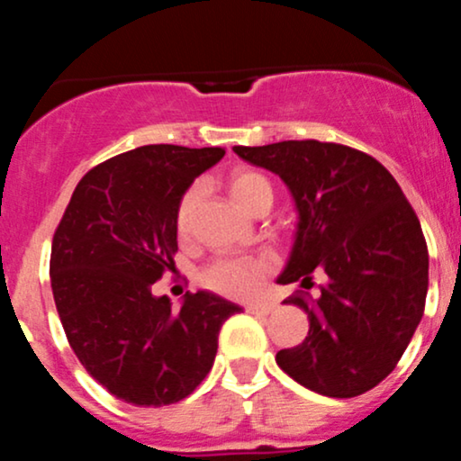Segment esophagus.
I'll return each mask as SVG.
<instances>
[{
  "label": "esophagus",
  "instance_id": "1",
  "mask_svg": "<svg viewBox=\"0 0 461 461\" xmlns=\"http://www.w3.org/2000/svg\"><path fill=\"white\" fill-rule=\"evenodd\" d=\"M275 310H277V305L273 301H256V303L247 305V312H251V314H271Z\"/></svg>",
  "mask_w": 461,
  "mask_h": 461
}]
</instances>
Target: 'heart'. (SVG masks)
<instances>
[{"label": "heart", "instance_id": "obj_1", "mask_svg": "<svg viewBox=\"0 0 461 461\" xmlns=\"http://www.w3.org/2000/svg\"><path fill=\"white\" fill-rule=\"evenodd\" d=\"M231 199L240 205L245 212H251L258 203H271L273 188L271 182L262 173L251 171V168H238L227 179ZM203 199V186L193 184L186 193L182 194L176 212L177 234L186 238L193 230L194 214ZM273 271V260L268 256H236V258H221L210 264L203 271V284L214 293L225 294V297H251L258 293L264 277Z\"/></svg>", "mask_w": 461, "mask_h": 461}]
</instances>
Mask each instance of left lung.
Segmentation results:
<instances>
[{
	"label": "left lung",
	"mask_w": 461,
	"mask_h": 461,
	"mask_svg": "<svg viewBox=\"0 0 461 461\" xmlns=\"http://www.w3.org/2000/svg\"><path fill=\"white\" fill-rule=\"evenodd\" d=\"M282 177L299 221L279 284H325L308 301L310 331L277 364L312 393L351 399L393 373L422 319L429 253L420 221L388 168L368 153L319 140L234 147Z\"/></svg>",
	"instance_id": "1"
}]
</instances>
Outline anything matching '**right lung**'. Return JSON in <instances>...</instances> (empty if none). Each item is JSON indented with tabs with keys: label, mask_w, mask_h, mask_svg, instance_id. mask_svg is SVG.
I'll list each match as a JSON object with an SVG mask.
<instances>
[{
	"label": "right lung",
	"mask_w": 461,
	"mask_h": 461,
	"mask_svg": "<svg viewBox=\"0 0 461 461\" xmlns=\"http://www.w3.org/2000/svg\"><path fill=\"white\" fill-rule=\"evenodd\" d=\"M225 149L145 145L91 168L51 242V290L68 345L110 394L140 407L186 399L214 364L219 331L242 308L186 293L179 312L151 284L173 271L176 212Z\"/></svg>",
	"instance_id": "add662e5"
}]
</instances>
